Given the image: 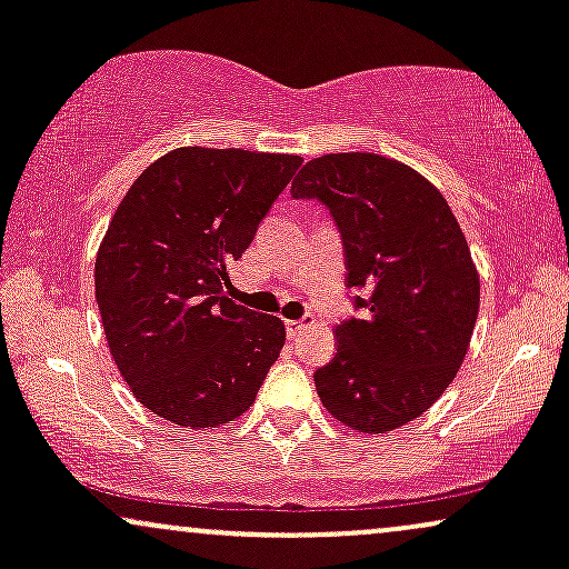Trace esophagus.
<instances>
[{
    "mask_svg": "<svg viewBox=\"0 0 569 569\" xmlns=\"http://www.w3.org/2000/svg\"><path fill=\"white\" fill-rule=\"evenodd\" d=\"M305 326H307L305 321H286V335H289L291 339L299 337V335H302Z\"/></svg>",
    "mask_w": 569,
    "mask_h": 569,
    "instance_id": "obj_1",
    "label": "esophagus"
}]
</instances>
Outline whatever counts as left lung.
I'll use <instances>...</instances> for the list:
<instances>
[{
	"label": "left lung",
	"instance_id": "1",
	"mask_svg": "<svg viewBox=\"0 0 569 569\" xmlns=\"http://www.w3.org/2000/svg\"><path fill=\"white\" fill-rule=\"evenodd\" d=\"M293 198L321 200L345 246L363 318L337 326V352L316 371L331 417L388 433L436 403L460 371L479 316V272L452 208L426 176L375 152L310 160Z\"/></svg>",
	"mask_w": 569,
	"mask_h": 569
}]
</instances>
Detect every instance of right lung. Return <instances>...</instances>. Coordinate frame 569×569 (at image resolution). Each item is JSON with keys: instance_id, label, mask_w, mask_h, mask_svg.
Masks as SVG:
<instances>
[{"instance_id": "obj_1", "label": "right lung", "mask_w": 569, "mask_h": 569, "mask_svg": "<svg viewBox=\"0 0 569 569\" xmlns=\"http://www.w3.org/2000/svg\"><path fill=\"white\" fill-rule=\"evenodd\" d=\"M302 158L181 147L143 171L96 257L109 350L147 409L181 428H217L251 407L286 326L227 297L230 264Z\"/></svg>"}]
</instances>
